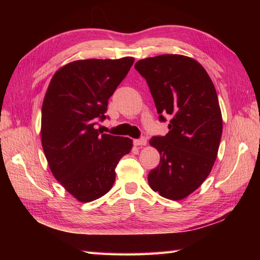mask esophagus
<instances>
[{"mask_svg":"<svg viewBox=\"0 0 260 260\" xmlns=\"http://www.w3.org/2000/svg\"><path fill=\"white\" fill-rule=\"evenodd\" d=\"M135 146H146L147 144V139L146 138H140L138 140H134Z\"/></svg>","mask_w":260,"mask_h":260,"instance_id":"esophagus-1","label":"esophagus"}]
</instances>
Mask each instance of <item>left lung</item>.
Returning <instances> with one entry per match:
<instances>
[{"label": "left lung", "instance_id": "left-lung-1", "mask_svg": "<svg viewBox=\"0 0 260 260\" xmlns=\"http://www.w3.org/2000/svg\"><path fill=\"white\" fill-rule=\"evenodd\" d=\"M134 68L148 82L159 120L171 118L169 133L150 140L160 161L148 175L149 186L165 199L180 201L204 182L217 158L222 134L217 91L190 57H149Z\"/></svg>", "mask_w": 260, "mask_h": 260}]
</instances>
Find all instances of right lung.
Here are the masks:
<instances>
[{"mask_svg":"<svg viewBox=\"0 0 260 260\" xmlns=\"http://www.w3.org/2000/svg\"><path fill=\"white\" fill-rule=\"evenodd\" d=\"M133 63V57L72 61L54 74L47 89L42 148L51 173L79 202L98 200L112 188L118 162L133 147L128 138L95 128Z\"/></svg>","mask_w":260,"mask_h":260,"instance_id":"add662e5","label":"right lung"}]
</instances>
